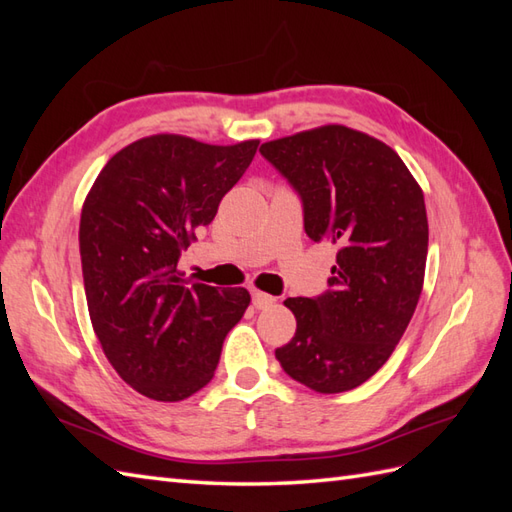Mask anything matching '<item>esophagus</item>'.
<instances>
[{"instance_id":"obj_1","label":"esophagus","mask_w":512,"mask_h":512,"mask_svg":"<svg viewBox=\"0 0 512 512\" xmlns=\"http://www.w3.org/2000/svg\"><path fill=\"white\" fill-rule=\"evenodd\" d=\"M275 303V297H270V295H266V292H259V290H253V306L257 308V310H266V308H270Z\"/></svg>"}]
</instances>
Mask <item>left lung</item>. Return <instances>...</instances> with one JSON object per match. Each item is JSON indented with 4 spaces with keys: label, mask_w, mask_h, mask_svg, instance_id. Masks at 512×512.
<instances>
[{
    "label": "left lung",
    "mask_w": 512,
    "mask_h": 512,
    "mask_svg": "<svg viewBox=\"0 0 512 512\" xmlns=\"http://www.w3.org/2000/svg\"><path fill=\"white\" fill-rule=\"evenodd\" d=\"M259 154L299 195L312 242L339 246L328 290L284 301L297 332L275 356L319 394L350 391L387 363L418 306L424 195L394 149L343 125L264 143Z\"/></svg>",
    "instance_id": "left-lung-1"
}]
</instances>
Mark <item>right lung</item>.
Segmentation results:
<instances>
[{
	"instance_id": "obj_1",
	"label": "right lung",
	"mask_w": 512,
	"mask_h": 512,
	"mask_svg": "<svg viewBox=\"0 0 512 512\" xmlns=\"http://www.w3.org/2000/svg\"><path fill=\"white\" fill-rule=\"evenodd\" d=\"M257 145L136 140L107 162L83 204L79 250L94 332L118 376L147 398L176 402L209 383L248 308V290L187 288L176 268Z\"/></svg>"
}]
</instances>
